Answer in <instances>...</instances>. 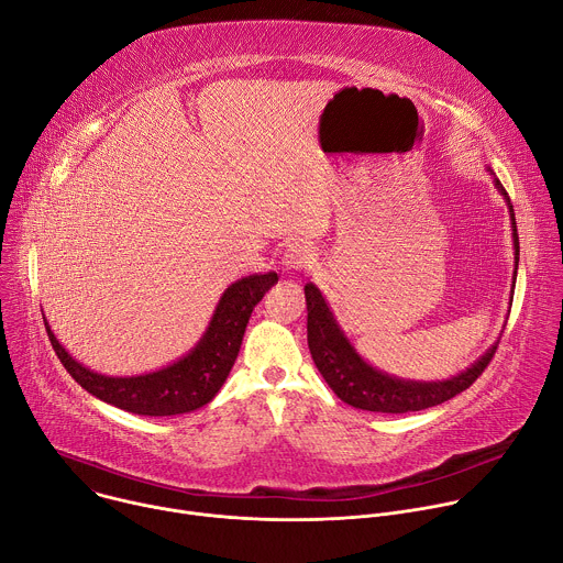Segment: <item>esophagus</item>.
Listing matches in <instances>:
<instances>
[{
  "label": "esophagus",
  "instance_id": "esophagus-1",
  "mask_svg": "<svg viewBox=\"0 0 563 563\" xmlns=\"http://www.w3.org/2000/svg\"><path fill=\"white\" fill-rule=\"evenodd\" d=\"M311 263H313V254H311V250L305 247V245H291V247L285 252V256H283V265H285V269H289V272L305 269V267H309Z\"/></svg>",
  "mask_w": 563,
  "mask_h": 563
}]
</instances>
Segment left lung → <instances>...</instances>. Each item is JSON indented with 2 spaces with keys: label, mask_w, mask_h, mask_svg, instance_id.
<instances>
[{
  "label": "left lung",
  "mask_w": 563,
  "mask_h": 563,
  "mask_svg": "<svg viewBox=\"0 0 563 563\" xmlns=\"http://www.w3.org/2000/svg\"><path fill=\"white\" fill-rule=\"evenodd\" d=\"M495 187L506 198L510 209L512 240H515V280H517L519 235H517L515 209L504 185L497 178H495ZM305 302H307V343L318 372L323 374V378L334 389V394L341 400H345L347 406L367 410V412L406 415V412H419V410L445 404V400L467 389L481 374H484V369L490 365L499 345L495 343L474 365H470L465 372L448 380H430V383L406 380L372 367L358 356V352L352 347V343L339 328L328 300L311 283L305 285Z\"/></svg>",
  "instance_id": "1"
}]
</instances>
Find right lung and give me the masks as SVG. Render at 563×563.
I'll return each mask as SVG.
<instances>
[{"label":"right lung","mask_w":563,"mask_h":563,"mask_svg":"<svg viewBox=\"0 0 563 563\" xmlns=\"http://www.w3.org/2000/svg\"><path fill=\"white\" fill-rule=\"evenodd\" d=\"M278 280L276 272L254 274L229 285L198 345L180 361L140 376H104L79 365L55 339L46 318L48 341L66 372L96 398L142 417H174L194 412L218 394L243 343L254 307Z\"/></svg>","instance_id":"add662e5"}]
</instances>
